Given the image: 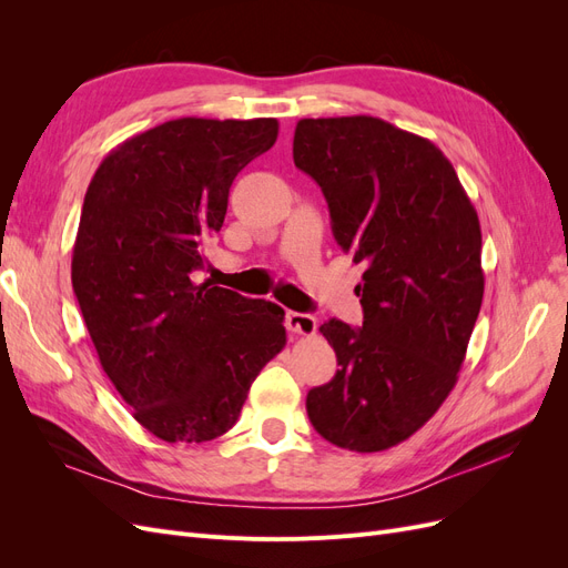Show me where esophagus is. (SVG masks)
Masks as SVG:
<instances>
[{"mask_svg":"<svg viewBox=\"0 0 568 568\" xmlns=\"http://www.w3.org/2000/svg\"><path fill=\"white\" fill-rule=\"evenodd\" d=\"M286 326L288 332L301 334V336H313L317 332V320L307 313H286Z\"/></svg>","mask_w":568,"mask_h":568,"instance_id":"34e87169","label":"esophagus"}]
</instances>
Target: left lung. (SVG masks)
<instances>
[{
    "label": "left lung",
    "instance_id": "obj_1",
    "mask_svg": "<svg viewBox=\"0 0 568 568\" xmlns=\"http://www.w3.org/2000/svg\"><path fill=\"white\" fill-rule=\"evenodd\" d=\"M294 163L320 184L336 244L365 267L363 326H320L338 369L307 393V417L338 448L379 453L457 382L484 301L478 215L443 151L382 118L298 120Z\"/></svg>",
    "mask_w": 568,
    "mask_h": 568
}]
</instances>
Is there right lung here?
Wrapping results in <instances>:
<instances>
[{
	"instance_id": "add662e5",
	"label": "right lung",
	"mask_w": 568,
	"mask_h": 568,
	"mask_svg": "<svg viewBox=\"0 0 568 568\" xmlns=\"http://www.w3.org/2000/svg\"><path fill=\"white\" fill-rule=\"evenodd\" d=\"M274 118H178L101 161L82 203L71 280L115 390L146 432L203 443L236 424L286 343L284 311L196 284L230 186L277 142Z\"/></svg>"
}]
</instances>
